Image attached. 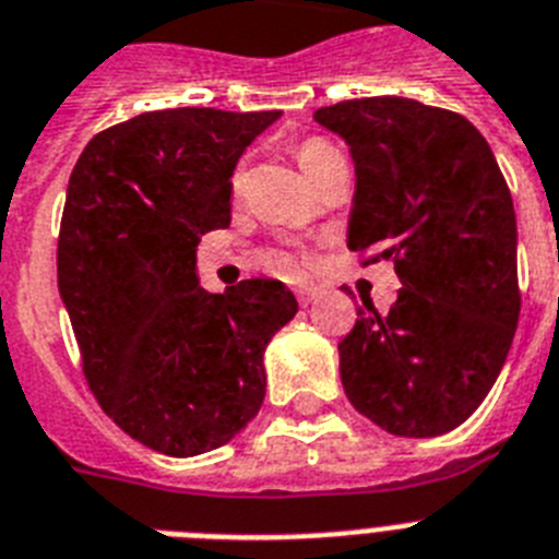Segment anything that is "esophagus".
Wrapping results in <instances>:
<instances>
[{"mask_svg":"<svg viewBox=\"0 0 559 559\" xmlns=\"http://www.w3.org/2000/svg\"><path fill=\"white\" fill-rule=\"evenodd\" d=\"M295 295H298L300 307H309V304H314V300H318L320 289L318 286H298V289H295Z\"/></svg>","mask_w":559,"mask_h":559,"instance_id":"34e87169","label":"esophagus"}]
</instances>
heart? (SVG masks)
I'll list each match as a JSON object with an SVG mask.
<instances>
[{"label": "heart", "mask_w": 559, "mask_h": 559, "mask_svg": "<svg viewBox=\"0 0 559 559\" xmlns=\"http://www.w3.org/2000/svg\"><path fill=\"white\" fill-rule=\"evenodd\" d=\"M337 157H343V154H340L337 148L323 138H307V140H300V143H295V159H298L300 171L309 177V182H312V179Z\"/></svg>", "instance_id": "b5f03b06"}]
</instances>
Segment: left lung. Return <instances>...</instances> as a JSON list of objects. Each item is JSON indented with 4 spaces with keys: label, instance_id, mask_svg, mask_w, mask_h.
Wrapping results in <instances>:
<instances>
[{
    "label": "left lung",
    "instance_id": "obj_1",
    "mask_svg": "<svg viewBox=\"0 0 559 559\" xmlns=\"http://www.w3.org/2000/svg\"><path fill=\"white\" fill-rule=\"evenodd\" d=\"M354 159L348 250L394 261L396 304H366L340 343V380L362 416L427 439L481 405L512 348L518 222L484 134L455 111L377 95L314 111Z\"/></svg>",
    "mask_w": 559,
    "mask_h": 559
}]
</instances>
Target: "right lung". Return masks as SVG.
Here are the masks:
<instances>
[{
	"mask_svg": "<svg viewBox=\"0 0 559 559\" xmlns=\"http://www.w3.org/2000/svg\"><path fill=\"white\" fill-rule=\"evenodd\" d=\"M281 111H143L86 143L67 186L58 293L86 382L115 425L188 459L239 433L266 391V343L298 312L281 281L213 295L197 247L230 225V177Z\"/></svg>",
	"mask_w": 559,
	"mask_h": 559,
	"instance_id": "right-lung-1",
	"label": "right lung"
}]
</instances>
